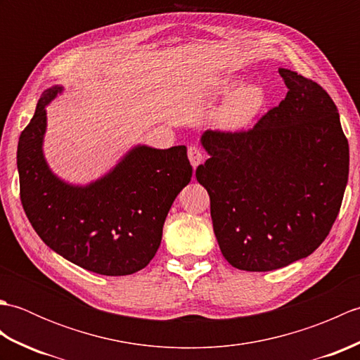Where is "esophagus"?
I'll return each mask as SVG.
<instances>
[{
    "mask_svg": "<svg viewBox=\"0 0 360 360\" xmlns=\"http://www.w3.org/2000/svg\"><path fill=\"white\" fill-rule=\"evenodd\" d=\"M187 155H188V159H190V164L193 165V168H196L204 160V151L200 147H196V145L188 147Z\"/></svg>",
    "mask_w": 360,
    "mask_h": 360,
    "instance_id": "1",
    "label": "esophagus"
}]
</instances>
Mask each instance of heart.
Wrapping results in <instances>:
<instances>
[{
  "instance_id": "heart-1",
  "label": "heart",
  "mask_w": 360,
  "mask_h": 360,
  "mask_svg": "<svg viewBox=\"0 0 360 360\" xmlns=\"http://www.w3.org/2000/svg\"><path fill=\"white\" fill-rule=\"evenodd\" d=\"M240 85L238 80L233 79H224L219 80L217 89L219 93H232V91ZM266 103V94L263 88L258 85H248L240 89H236L235 93L227 98L223 108L218 112V122L224 128L236 129L244 125L250 124L254 120L259 111L263 110Z\"/></svg>"
}]
</instances>
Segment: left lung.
<instances>
[{
	"label": "left lung",
	"mask_w": 360,
	"mask_h": 360,
	"mask_svg": "<svg viewBox=\"0 0 360 360\" xmlns=\"http://www.w3.org/2000/svg\"><path fill=\"white\" fill-rule=\"evenodd\" d=\"M278 72L285 101L246 131L207 129L201 143L210 158L196 168L221 252L249 272L311 255L330 233L348 182L338 106L319 83Z\"/></svg>",
	"instance_id": "1"
}]
</instances>
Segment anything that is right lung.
Listing matches in <instances>:
<instances>
[{
	"mask_svg": "<svg viewBox=\"0 0 360 360\" xmlns=\"http://www.w3.org/2000/svg\"><path fill=\"white\" fill-rule=\"evenodd\" d=\"M63 86L46 89L17 150L20 198L44 244L83 269L119 277L156 255L167 213L192 178L184 145H137L103 178L72 186L52 173L43 155L46 105Z\"/></svg>",
	"mask_w": 360,
	"mask_h": 360,
	"instance_id": "add662e5",
	"label": "right lung"
}]
</instances>
